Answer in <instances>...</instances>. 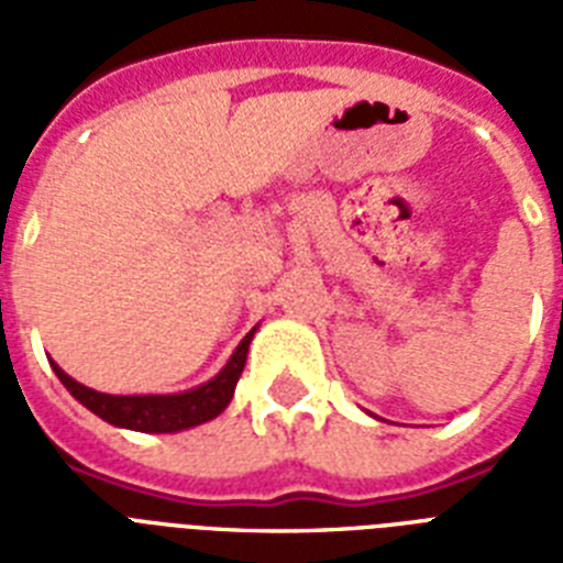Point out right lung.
I'll return each instance as SVG.
<instances>
[{
	"instance_id": "1",
	"label": "right lung",
	"mask_w": 563,
	"mask_h": 563,
	"mask_svg": "<svg viewBox=\"0 0 563 563\" xmlns=\"http://www.w3.org/2000/svg\"><path fill=\"white\" fill-rule=\"evenodd\" d=\"M254 333L256 327L236 344L228 365L212 379L178 394H104L75 383L73 376L64 374V368H57L55 362H52V371L75 400L87 406L92 415H99L101 420L113 423V427L134 429V432H184V429H192L198 423L219 418L221 411L228 409L242 368H245L247 347H251Z\"/></svg>"
}]
</instances>
